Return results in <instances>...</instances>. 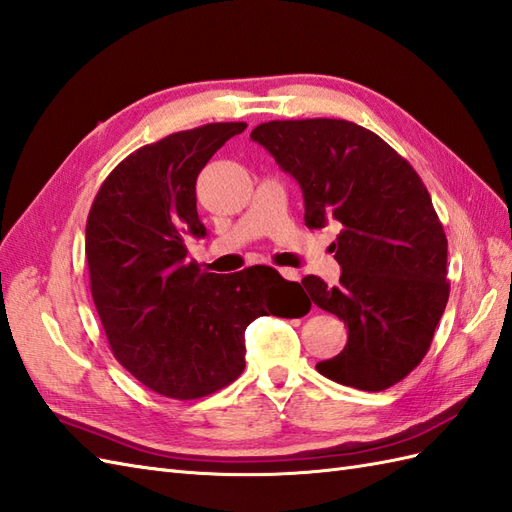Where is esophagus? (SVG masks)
<instances>
[{
  "mask_svg": "<svg viewBox=\"0 0 512 512\" xmlns=\"http://www.w3.org/2000/svg\"><path fill=\"white\" fill-rule=\"evenodd\" d=\"M280 276H282L284 280H291V282L299 280V273H297L295 269H280Z\"/></svg>",
  "mask_w": 512,
  "mask_h": 512,
  "instance_id": "esophagus-1",
  "label": "esophagus"
}]
</instances>
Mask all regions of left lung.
I'll return each mask as SVG.
<instances>
[{
    "instance_id": "1",
    "label": "left lung",
    "mask_w": 512,
    "mask_h": 512,
    "mask_svg": "<svg viewBox=\"0 0 512 512\" xmlns=\"http://www.w3.org/2000/svg\"><path fill=\"white\" fill-rule=\"evenodd\" d=\"M299 184L310 230L339 221V286L302 280L313 302L347 326L341 354L317 371L384 391L413 371L450 297L447 239L415 169L378 134L343 119L269 121L249 134Z\"/></svg>"
}]
</instances>
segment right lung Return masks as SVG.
Here are the masks:
<instances>
[{
    "label": "right lung",
    "mask_w": 512,
    "mask_h": 512,
    "mask_svg": "<svg viewBox=\"0 0 512 512\" xmlns=\"http://www.w3.org/2000/svg\"><path fill=\"white\" fill-rule=\"evenodd\" d=\"M245 128L208 123L136 149L112 169L86 221L91 293L112 354L147 389L176 400L241 376L245 328L256 317H299L282 295L299 284L276 269L219 276L186 249L189 236L208 234L197 217L199 171Z\"/></svg>",
    "instance_id": "obj_1"
}]
</instances>
